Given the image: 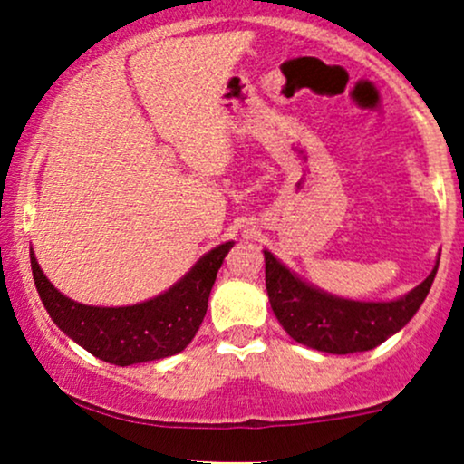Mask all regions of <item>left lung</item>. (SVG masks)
I'll list each match as a JSON object with an SVG mask.
<instances>
[{
    "mask_svg": "<svg viewBox=\"0 0 464 464\" xmlns=\"http://www.w3.org/2000/svg\"><path fill=\"white\" fill-rule=\"evenodd\" d=\"M266 290L270 307L284 329L296 343L324 353H358L371 351L391 338L417 314L428 296L436 268L423 284L403 299L391 303H362L335 299L296 279L284 264L264 250Z\"/></svg>",
    "mask_w": 464,
    "mask_h": 464,
    "instance_id": "1",
    "label": "left lung"
}]
</instances>
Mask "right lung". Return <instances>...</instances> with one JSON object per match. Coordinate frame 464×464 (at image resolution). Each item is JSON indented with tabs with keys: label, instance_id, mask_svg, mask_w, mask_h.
Returning <instances> with one entry per match:
<instances>
[{
	"label": "right lung",
	"instance_id": "add662e5",
	"mask_svg": "<svg viewBox=\"0 0 464 464\" xmlns=\"http://www.w3.org/2000/svg\"><path fill=\"white\" fill-rule=\"evenodd\" d=\"M233 242L205 255L177 285L157 299L129 307H92L67 299L47 281L30 250L32 276L47 314L69 338L115 366L161 360L191 343L207 314L216 275Z\"/></svg>",
	"mask_w": 464,
	"mask_h": 464
}]
</instances>
